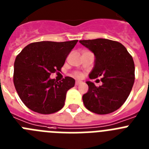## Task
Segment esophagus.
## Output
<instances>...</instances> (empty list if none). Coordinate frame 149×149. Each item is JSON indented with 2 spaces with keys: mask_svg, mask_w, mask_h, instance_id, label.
I'll return each mask as SVG.
<instances>
[{
  "mask_svg": "<svg viewBox=\"0 0 149 149\" xmlns=\"http://www.w3.org/2000/svg\"><path fill=\"white\" fill-rule=\"evenodd\" d=\"M82 84V82L80 81H76V82H75L76 86H78V85H80V84Z\"/></svg>",
  "mask_w": 149,
  "mask_h": 149,
  "instance_id": "esophagus-1",
  "label": "esophagus"
}]
</instances>
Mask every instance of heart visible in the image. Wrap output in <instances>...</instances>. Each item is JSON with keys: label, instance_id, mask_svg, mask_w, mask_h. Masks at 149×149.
Returning a JSON list of instances; mask_svg holds the SVG:
<instances>
[{"label": "heart", "instance_id": "b5f03b06", "mask_svg": "<svg viewBox=\"0 0 149 149\" xmlns=\"http://www.w3.org/2000/svg\"><path fill=\"white\" fill-rule=\"evenodd\" d=\"M75 75L77 76V77H80V76H81V74L78 73V72H76V73H75Z\"/></svg>", "mask_w": 149, "mask_h": 149}]
</instances>
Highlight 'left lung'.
<instances>
[{
  "mask_svg": "<svg viewBox=\"0 0 149 149\" xmlns=\"http://www.w3.org/2000/svg\"><path fill=\"white\" fill-rule=\"evenodd\" d=\"M95 55L90 79L101 77L102 85L86 81L89 89L83 95L84 106L97 114H108L121 107L129 96L134 83V60L126 48L107 39L81 40Z\"/></svg>",
  "mask_w": 149,
  "mask_h": 149,
  "instance_id": "obj_1",
  "label": "left lung"
}]
</instances>
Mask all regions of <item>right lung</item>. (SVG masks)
<instances>
[{"instance_id":"right-lung-1","label":"right lung","mask_w":149,"mask_h":149,"mask_svg":"<svg viewBox=\"0 0 149 149\" xmlns=\"http://www.w3.org/2000/svg\"><path fill=\"white\" fill-rule=\"evenodd\" d=\"M77 41L31 43L16 56L13 82L18 96L29 109L51 114L63 108L67 91L74 86L75 81L65 77L58 82L50 75L60 71Z\"/></svg>"}]
</instances>
